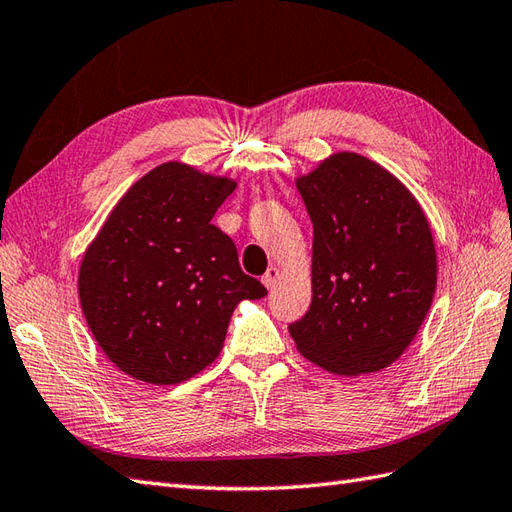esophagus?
<instances>
[{
  "instance_id": "obj_1",
  "label": "esophagus",
  "mask_w": 512,
  "mask_h": 512,
  "mask_svg": "<svg viewBox=\"0 0 512 512\" xmlns=\"http://www.w3.org/2000/svg\"><path fill=\"white\" fill-rule=\"evenodd\" d=\"M261 281H264V285L268 290H272L277 285V281H279V268H275V266H270L268 270H266V275L261 277Z\"/></svg>"
}]
</instances>
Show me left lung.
I'll use <instances>...</instances> for the list:
<instances>
[{
  "label": "left lung",
  "mask_w": 512,
  "mask_h": 512,
  "mask_svg": "<svg viewBox=\"0 0 512 512\" xmlns=\"http://www.w3.org/2000/svg\"><path fill=\"white\" fill-rule=\"evenodd\" d=\"M296 187L314 224L312 305L290 325L296 349L336 375L382 371L430 312V222L397 176L358 152L331 154Z\"/></svg>",
  "instance_id": "8db88e82"
}]
</instances>
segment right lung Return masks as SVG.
Returning <instances> with one entry per match:
<instances>
[{
    "mask_svg": "<svg viewBox=\"0 0 512 512\" xmlns=\"http://www.w3.org/2000/svg\"><path fill=\"white\" fill-rule=\"evenodd\" d=\"M235 181L168 161L113 207L78 272L82 314L120 371L154 386L181 384L222 351L237 303L266 296L211 224Z\"/></svg>",
    "mask_w": 512,
    "mask_h": 512,
    "instance_id": "right-lung-1",
    "label": "right lung"
}]
</instances>
